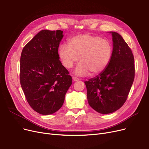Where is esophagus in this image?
<instances>
[{
    "label": "esophagus",
    "mask_w": 149,
    "mask_h": 149,
    "mask_svg": "<svg viewBox=\"0 0 149 149\" xmlns=\"http://www.w3.org/2000/svg\"><path fill=\"white\" fill-rule=\"evenodd\" d=\"M72 80H73V81H79V78H77V77H72Z\"/></svg>",
    "instance_id": "34e87169"
}]
</instances>
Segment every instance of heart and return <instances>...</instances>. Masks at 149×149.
I'll use <instances>...</instances> for the list:
<instances>
[{
  "label": "heart",
  "instance_id": "heart-1",
  "mask_svg": "<svg viewBox=\"0 0 149 149\" xmlns=\"http://www.w3.org/2000/svg\"><path fill=\"white\" fill-rule=\"evenodd\" d=\"M112 46L109 40L92 35L83 34L70 38L68 45L61 44L58 48V56L62 65L70 69L79 61L75 69L78 75H85L90 72L97 75L105 69L112 56Z\"/></svg>",
  "mask_w": 149,
  "mask_h": 149
}]
</instances>
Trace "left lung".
Wrapping results in <instances>:
<instances>
[{"mask_svg":"<svg viewBox=\"0 0 149 149\" xmlns=\"http://www.w3.org/2000/svg\"><path fill=\"white\" fill-rule=\"evenodd\" d=\"M112 36V56L107 66L96 77L84 81L89 106L98 113L118 110L126 102L135 78L134 57L118 33Z\"/></svg>","mask_w":149,"mask_h":149,"instance_id":"obj_1","label":"left lung"}]
</instances>
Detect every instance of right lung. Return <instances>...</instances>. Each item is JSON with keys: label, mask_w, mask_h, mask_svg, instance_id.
Segmentation results:
<instances>
[{"label": "right lung", "mask_w": 149, "mask_h": 149, "mask_svg": "<svg viewBox=\"0 0 149 149\" xmlns=\"http://www.w3.org/2000/svg\"><path fill=\"white\" fill-rule=\"evenodd\" d=\"M61 30H42L23 48L20 82L28 104L42 115L61 108L72 84V77L59 60Z\"/></svg>", "instance_id": "1"}]
</instances>
